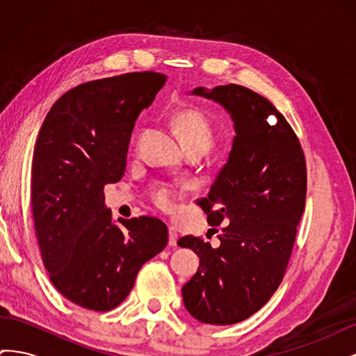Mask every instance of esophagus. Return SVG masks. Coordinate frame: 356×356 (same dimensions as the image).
<instances>
[{
  "instance_id": "obj_1",
  "label": "esophagus",
  "mask_w": 356,
  "mask_h": 356,
  "mask_svg": "<svg viewBox=\"0 0 356 356\" xmlns=\"http://www.w3.org/2000/svg\"><path fill=\"white\" fill-rule=\"evenodd\" d=\"M177 241H178V233L175 227H169V245L177 246Z\"/></svg>"
}]
</instances>
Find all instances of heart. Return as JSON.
Segmentation results:
<instances>
[{
  "mask_svg": "<svg viewBox=\"0 0 356 356\" xmlns=\"http://www.w3.org/2000/svg\"><path fill=\"white\" fill-rule=\"evenodd\" d=\"M175 131L184 148L197 147L204 152L212 147L215 132L209 118L199 110H184L174 118ZM179 193L174 186L157 184L149 190V200L161 211H170L175 207Z\"/></svg>",
  "mask_w": 356,
  "mask_h": 356,
  "instance_id": "1",
  "label": "heart"
}]
</instances>
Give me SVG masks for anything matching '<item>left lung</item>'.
Segmentation results:
<instances>
[{
  "label": "left lung",
  "mask_w": 356,
  "mask_h": 356,
  "mask_svg": "<svg viewBox=\"0 0 356 356\" xmlns=\"http://www.w3.org/2000/svg\"><path fill=\"white\" fill-rule=\"evenodd\" d=\"M191 93L221 104L236 135L199 202L209 225H221L220 246L195 236L178 241L200 258L182 300L197 321L232 325L260 310L282 282L305 211L306 160L293 127L264 96L239 84Z\"/></svg>",
  "instance_id": "left-lung-1"
}]
</instances>
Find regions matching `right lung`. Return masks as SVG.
Returning a JSON list of instances; mask_svg holds the SVG:
<instances>
[{
    "instance_id": "1",
    "label": "right lung",
    "mask_w": 356,
    "mask_h": 356,
    "mask_svg": "<svg viewBox=\"0 0 356 356\" xmlns=\"http://www.w3.org/2000/svg\"><path fill=\"white\" fill-rule=\"evenodd\" d=\"M165 83L153 71L83 83L53 104L38 132L31 202L41 258L55 288L84 309L117 307L168 245L154 217L113 224L104 196L124 175L136 118Z\"/></svg>"
}]
</instances>
